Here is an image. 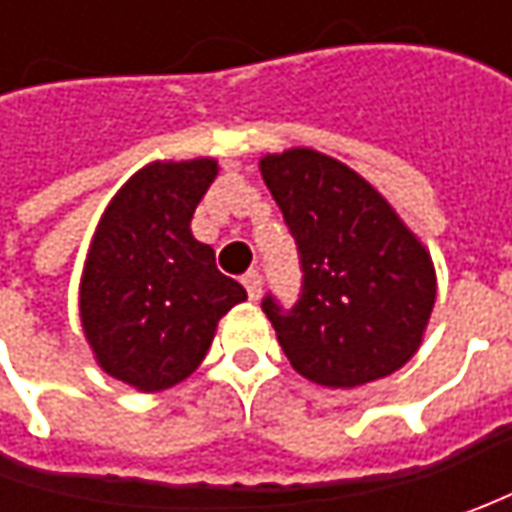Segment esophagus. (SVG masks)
<instances>
[{"label": "esophagus", "instance_id": "obj_1", "mask_svg": "<svg viewBox=\"0 0 512 512\" xmlns=\"http://www.w3.org/2000/svg\"><path fill=\"white\" fill-rule=\"evenodd\" d=\"M242 285H245L250 302H256L262 296V276H259V270H247L245 276H242Z\"/></svg>", "mask_w": 512, "mask_h": 512}]
</instances>
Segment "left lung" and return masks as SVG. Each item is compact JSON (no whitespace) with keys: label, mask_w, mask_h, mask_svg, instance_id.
Returning <instances> with one entry per match:
<instances>
[{"label":"left lung","mask_w":512,"mask_h":512,"mask_svg":"<svg viewBox=\"0 0 512 512\" xmlns=\"http://www.w3.org/2000/svg\"><path fill=\"white\" fill-rule=\"evenodd\" d=\"M262 179L299 247L302 296L262 310L296 373L359 387L419 350L436 305L427 247L376 187L319 150L267 153Z\"/></svg>","instance_id":"left-lung-1"}]
</instances>
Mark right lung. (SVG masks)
Here are the masks:
<instances>
[{
	"mask_svg": "<svg viewBox=\"0 0 512 512\" xmlns=\"http://www.w3.org/2000/svg\"><path fill=\"white\" fill-rule=\"evenodd\" d=\"M216 159L150 162L105 207L93 233L79 316L99 367L142 393L185 382L210 350L219 319L245 287L190 233L216 179Z\"/></svg>",
	"mask_w": 512,
	"mask_h": 512,
	"instance_id": "right-lung-1",
	"label": "right lung"
}]
</instances>
